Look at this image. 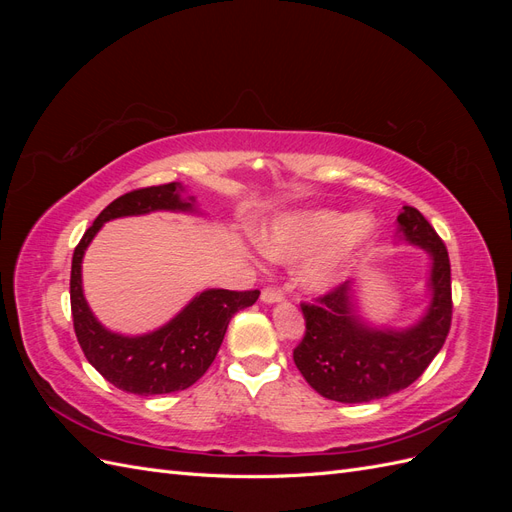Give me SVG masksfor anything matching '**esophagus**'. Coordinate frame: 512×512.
<instances>
[{
    "instance_id": "34e87169",
    "label": "esophagus",
    "mask_w": 512,
    "mask_h": 512,
    "mask_svg": "<svg viewBox=\"0 0 512 512\" xmlns=\"http://www.w3.org/2000/svg\"><path fill=\"white\" fill-rule=\"evenodd\" d=\"M260 299L265 301V303H280V301L284 299V292H282L280 288H271V286H267V288H262V292H260Z\"/></svg>"
}]
</instances>
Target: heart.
<instances>
[{"label":"heart","mask_w":512,"mask_h":512,"mask_svg":"<svg viewBox=\"0 0 512 512\" xmlns=\"http://www.w3.org/2000/svg\"><path fill=\"white\" fill-rule=\"evenodd\" d=\"M378 235L376 218L367 211L344 213L312 209L286 213L260 232V247L269 258L297 260L313 256L301 271V282L312 292H327L346 275Z\"/></svg>","instance_id":"b5f03b06"}]
</instances>
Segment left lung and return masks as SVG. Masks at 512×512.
<instances>
[{"instance_id":"left-lung-1","label":"left lung","mask_w":512,"mask_h":512,"mask_svg":"<svg viewBox=\"0 0 512 512\" xmlns=\"http://www.w3.org/2000/svg\"><path fill=\"white\" fill-rule=\"evenodd\" d=\"M399 239L431 258V303L408 329L367 324L354 303V282H344L314 303H301L305 335L292 359L307 384L342 404H365L404 391L423 374L446 342L453 318L451 262L438 232L414 207L397 215Z\"/></svg>"}]
</instances>
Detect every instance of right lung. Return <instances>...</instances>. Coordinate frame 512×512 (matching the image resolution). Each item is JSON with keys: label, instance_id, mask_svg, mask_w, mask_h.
<instances>
[{"label": "right lung", "instance_id": "add662e5", "mask_svg": "<svg viewBox=\"0 0 512 512\" xmlns=\"http://www.w3.org/2000/svg\"><path fill=\"white\" fill-rule=\"evenodd\" d=\"M179 181L151 185L115 198L79 241L72 256L70 305L76 339L100 374L117 389L134 395H164L183 391L205 374L218 354L228 322L239 309L256 303L260 290L209 288L185 305L158 331L145 335H119L108 331L91 314L83 294L81 265L87 245L104 222L151 211H196L194 196L183 198Z\"/></svg>", "mask_w": 512, "mask_h": 512}]
</instances>
